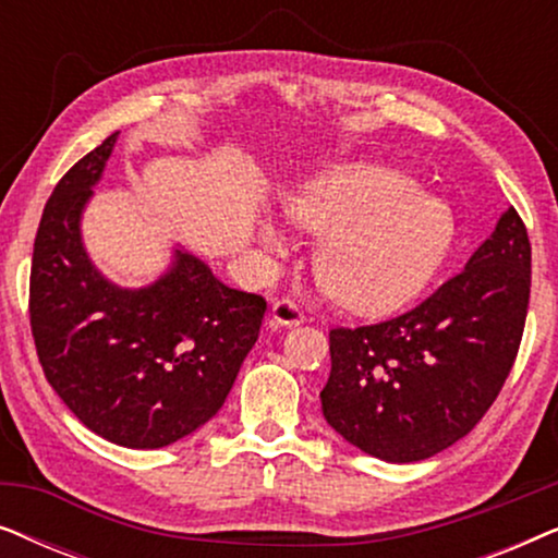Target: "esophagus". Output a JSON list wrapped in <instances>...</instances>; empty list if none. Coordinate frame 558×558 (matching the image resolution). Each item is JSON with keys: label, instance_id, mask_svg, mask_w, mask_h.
<instances>
[{"label": "esophagus", "instance_id": "esophagus-1", "mask_svg": "<svg viewBox=\"0 0 558 558\" xmlns=\"http://www.w3.org/2000/svg\"><path fill=\"white\" fill-rule=\"evenodd\" d=\"M302 319H304V315H302L300 304H296L294 300H289V296L271 304V317H269L271 327H294V325H300Z\"/></svg>", "mask_w": 558, "mask_h": 558}]
</instances>
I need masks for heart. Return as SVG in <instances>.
<instances>
[{"label": "heart", "instance_id": "1", "mask_svg": "<svg viewBox=\"0 0 558 558\" xmlns=\"http://www.w3.org/2000/svg\"><path fill=\"white\" fill-rule=\"evenodd\" d=\"M287 208L325 239L317 251L319 284L361 315H388L416 300L447 262L457 233L445 203L418 193L409 174L368 162L312 174ZM258 235L274 251L287 248L274 220H262Z\"/></svg>", "mask_w": 558, "mask_h": 558}]
</instances>
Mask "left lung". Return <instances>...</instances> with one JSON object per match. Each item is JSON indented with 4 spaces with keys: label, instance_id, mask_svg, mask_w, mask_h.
Returning a JSON list of instances; mask_svg holds the SVG:
<instances>
[{
    "label": "left lung",
    "instance_id": "8db88e82",
    "mask_svg": "<svg viewBox=\"0 0 558 558\" xmlns=\"http://www.w3.org/2000/svg\"><path fill=\"white\" fill-rule=\"evenodd\" d=\"M531 296V243L515 208L407 315L330 330L327 424L365 454L418 462L475 429L498 399Z\"/></svg>",
    "mask_w": 558,
    "mask_h": 558
}]
</instances>
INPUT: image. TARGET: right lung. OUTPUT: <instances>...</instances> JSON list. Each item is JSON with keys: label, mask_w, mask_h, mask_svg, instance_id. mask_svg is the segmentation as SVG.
I'll use <instances>...</instances> for the list:
<instances>
[{"label": "right lung", "mask_w": 558, "mask_h": 558, "mask_svg": "<svg viewBox=\"0 0 558 558\" xmlns=\"http://www.w3.org/2000/svg\"><path fill=\"white\" fill-rule=\"evenodd\" d=\"M117 136L78 159L45 205L29 325L45 378L83 426L119 447L159 449L218 414L266 302L226 287L182 248L149 287H119L96 269L81 218Z\"/></svg>", "instance_id": "add662e5"}]
</instances>
